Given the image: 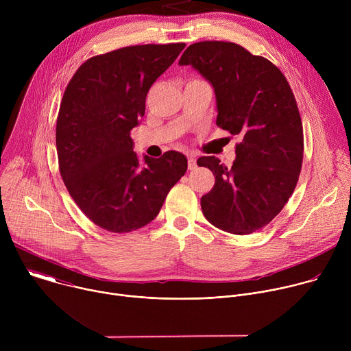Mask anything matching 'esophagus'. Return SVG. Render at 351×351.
Returning <instances> with one entry per match:
<instances>
[{"mask_svg": "<svg viewBox=\"0 0 351 351\" xmlns=\"http://www.w3.org/2000/svg\"><path fill=\"white\" fill-rule=\"evenodd\" d=\"M187 167H189L190 171L197 168V162H195V158L193 156H187Z\"/></svg>", "mask_w": 351, "mask_h": 351, "instance_id": "esophagus-1", "label": "esophagus"}]
</instances>
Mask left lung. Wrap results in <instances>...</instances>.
Instances as JSON below:
<instances>
[{
    "instance_id": "8db88e82",
    "label": "left lung",
    "mask_w": 351,
    "mask_h": 351,
    "mask_svg": "<svg viewBox=\"0 0 351 351\" xmlns=\"http://www.w3.org/2000/svg\"><path fill=\"white\" fill-rule=\"evenodd\" d=\"M179 65L213 84L217 125L240 138L232 168L215 157L197 160L215 176L202 197L203 214L228 233H253L282 211L302 171L303 125L293 91L279 68L234 43H194Z\"/></svg>"
}]
</instances>
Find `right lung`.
Returning <instances> with one entry per match:
<instances>
[{
    "label": "right lung",
    "instance_id": "1",
    "mask_svg": "<svg viewBox=\"0 0 351 351\" xmlns=\"http://www.w3.org/2000/svg\"><path fill=\"white\" fill-rule=\"evenodd\" d=\"M184 43L123 47L80 65L64 93L57 118L62 180L97 226L126 233L160 213L186 173L187 158L167 152L140 165L130 130L140 123L153 83L173 64Z\"/></svg>",
    "mask_w": 351,
    "mask_h": 351
}]
</instances>
